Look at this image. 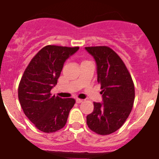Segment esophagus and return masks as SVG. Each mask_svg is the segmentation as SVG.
I'll list each match as a JSON object with an SVG mask.
<instances>
[{"label": "esophagus", "instance_id": "34e87169", "mask_svg": "<svg viewBox=\"0 0 159 159\" xmlns=\"http://www.w3.org/2000/svg\"><path fill=\"white\" fill-rule=\"evenodd\" d=\"M76 102H77V103H80V102H83V99H76Z\"/></svg>", "mask_w": 159, "mask_h": 159}]
</instances>
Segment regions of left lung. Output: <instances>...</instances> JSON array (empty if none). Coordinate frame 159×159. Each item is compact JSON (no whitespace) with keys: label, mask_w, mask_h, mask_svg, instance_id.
<instances>
[{"label":"left lung","mask_w":159,"mask_h":159,"mask_svg":"<svg viewBox=\"0 0 159 159\" xmlns=\"http://www.w3.org/2000/svg\"><path fill=\"white\" fill-rule=\"evenodd\" d=\"M94 57L97 81L103 102H93L94 109L86 116L93 132L106 135L115 132L129 117L135 99V87L128 69L119 55L106 46L85 47Z\"/></svg>","instance_id":"obj_1"}]
</instances>
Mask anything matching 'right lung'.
I'll return each mask as SVG.
<instances>
[{"label":"right lung","mask_w":159,"mask_h":159,"mask_svg":"<svg viewBox=\"0 0 159 159\" xmlns=\"http://www.w3.org/2000/svg\"><path fill=\"white\" fill-rule=\"evenodd\" d=\"M79 50L48 45L37 53L26 68L18 86V99L25 116L46 133L65 126L74 99H62L50 93L57 85L64 62Z\"/></svg>","instance_id":"add662e5"}]
</instances>
